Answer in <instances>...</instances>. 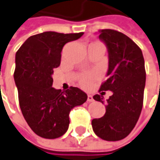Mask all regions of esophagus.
<instances>
[{"instance_id":"34e87169","label":"esophagus","mask_w":160,"mask_h":160,"mask_svg":"<svg viewBox=\"0 0 160 160\" xmlns=\"http://www.w3.org/2000/svg\"><path fill=\"white\" fill-rule=\"evenodd\" d=\"M88 102H94V98H93V95L91 94H88Z\"/></svg>"}]
</instances>
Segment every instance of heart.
I'll use <instances>...</instances> for the list:
<instances>
[{"label": "heart", "instance_id": "heart-1", "mask_svg": "<svg viewBox=\"0 0 160 160\" xmlns=\"http://www.w3.org/2000/svg\"><path fill=\"white\" fill-rule=\"evenodd\" d=\"M91 44H102V43H99V42H94V43H92ZM95 77H96L95 74H83L80 79V85L82 87H84V88H88L91 85L92 80H94Z\"/></svg>", "mask_w": 160, "mask_h": 160}]
</instances>
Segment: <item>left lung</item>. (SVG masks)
Masks as SVG:
<instances>
[{
    "label": "left lung",
    "mask_w": 160,
    "mask_h": 160,
    "mask_svg": "<svg viewBox=\"0 0 160 160\" xmlns=\"http://www.w3.org/2000/svg\"><path fill=\"white\" fill-rule=\"evenodd\" d=\"M99 38L108 54V80L100 91L109 90L113 94L106 102L104 116L93 119L92 127L102 139L118 141L130 134L141 114L146 75L144 59L141 49L119 31L99 30ZM93 98L104 102L102 95L95 94Z\"/></svg>",
    "instance_id": "1"
}]
</instances>
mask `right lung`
Listing matches in <instances>:
<instances>
[{
    "instance_id": "add662e5",
    "label": "right lung",
    "mask_w": 160,
    "mask_h": 160,
    "mask_svg": "<svg viewBox=\"0 0 160 160\" xmlns=\"http://www.w3.org/2000/svg\"><path fill=\"white\" fill-rule=\"evenodd\" d=\"M83 34L43 32L30 37L16 52L14 80L21 110L30 129L41 138L63 136L69 127L70 111L88 99L75 87L64 92L52 87L53 69L60 65L64 45Z\"/></svg>"
}]
</instances>
